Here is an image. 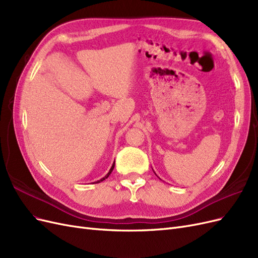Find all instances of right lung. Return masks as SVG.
<instances>
[{
  "label": "right lung",
  "mask_w": 258,
  "mask_h": 258,
  "mask_svg": "<svg viewBox=\"0 0 258 258\" xmlns=\"http://www.w3.org/2000/svg\"><path fill=\"white\" fill-rule=\"evenodd\" d=\"M114 166H115V161H114V163H113V166H112V168L110 169V172H108V173H107V174H106V175H105V176H104L103 178H101V179H100V181H97L96 183H100V182H102V181H103V179L107 178V177H108V175H110V174L112 173V171H113V169H114Z\"/></svg>",
  "instance_id": "add662e5"
}]
</instances>
